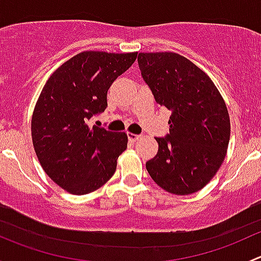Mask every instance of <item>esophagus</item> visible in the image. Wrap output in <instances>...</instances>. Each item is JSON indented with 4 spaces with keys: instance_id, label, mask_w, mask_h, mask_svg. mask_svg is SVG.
<instances>
[{
    "instance_id": "esophagus-1",
    "label": "esophagus",
    "mask_w": 261,
    "mask_h": 261,
    "mask_svg": "<svg viewBox=\"0 0 261 261\" xmlns=\"http://www.w3.org/2000/svg\"><path fill=\"white\" fill-rule=\"evenodd\" d=\"M128 139H130L131 141H138L139 139H141V135H136V134L128 133Z\"/></svg>"
}]
</instances>
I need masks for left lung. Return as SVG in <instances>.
<instances>
[{
	"instance_id": "1",
	"label": "left lung",
	"mask_w": 261,
	"mask_h": 261,
	"mask_svg": "<svg viewBox=\"0 0 261 261\" xmlns=\"http://www.w3.org/2000/svg\"><path fill=\"white\" fill-rule=\"evenodd\" d=\"M139 67L156 103L172 111L169 135L155 138L158 154L146 162L164 191L187 196L201 191L222 165L230 141L227 107L211 78L183 55L140 53Z\"/></svg>"
}]
</instances>
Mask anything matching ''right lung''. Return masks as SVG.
<instances>
[{
  "mask_svg": "<svg viewBox=\"0 0 261 261\" xmlns=\"http://www.w3.org/2000/svg\"><path fill=\"white\" fill-rule=\"evenodd\" d=\"M138 53L82 51L46 81L31 117V138L50 179L72 194H88L111 179L127 147L126 133L87 123L107 107V91Z\"/></svg>",
  "mask_w": 261,
  "mask_h": 261,
  "instance_id": "obj_1",
  "label": "right lung"
}]
</instances>
